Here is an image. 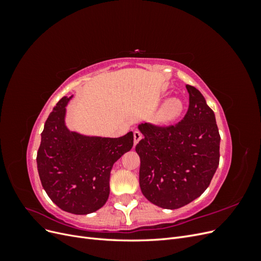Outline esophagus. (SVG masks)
Returning a JSON list of instances; mask_svg holds the SVG:
<instances>
[{"mask_svg":"<svg viewBox=\"0 0 261 261\" xmlns=\"http://www.w3.org/2000/svg\"><path fill=\"white\" fill-rule=\"evenodd\" d=\"M141 138H143V134H141V133L138 132V130L134 132V144L137 145L138 141H139Z\"/></svg>","mask_w":261,"mask_h":261,"instance_id":"1","label":"esophagus"}]
</instances>
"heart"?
<instances>
[{
	"mask_svg": "<svg viewBox=\"0 0 261 261\" xmlns=\"http://www.w3.org/2000/svg\"><path fill=\"white\" fill-rule=\"evenodd\" d=\"M184 110V103L178 99H171L161 108L156 114V120L160 123H170L181 114Z\"/></svg>",
	"mask_w": 261,
	"mask_h": 261,
	"instance_id": "b5f03b06",
	"label": "heart"
}]
</instances>
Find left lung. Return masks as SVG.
I'll return each instance as SVG.
<instances>
[{"instance_id":"left-lung-1","label":"left lung","mask_w":261,"mask_h":261,"mask_svg":"<svg viewBox=\"0 0 261 261\" xmlns=\"http://www.w3.org/2000/svg\"><path fill=\"white\" fill-rule=\"evenodd\" d=\"M186 89L189 106L183 120L168 126L139 125L144 138L135 148L140 158L141 193L165 209H178L199 197L220 160L215 113L199 90L189 85Z\"/></svg>"}]
</instances>
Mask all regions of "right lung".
<instances>
[{
	"label": "right lung",
	"instance_id": "right-lung-1",
	"mask_svg": "<svg viewBox=\"0 0 261 261\" xmlns=\"http://www.w3.org/2000/svg\"><path fill=\"white\" fill-rule=\"evenodd\" d=\"M70 98H62L45 121L37 165L45 193L59 208L88 215L107 202L110 173L132 149L134 135L129 132L123 137L101 138L69 132L64 116Z\"/></svg>",
	"mask_w": 261,
	"mask_h": 261
}]
</instances>
